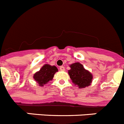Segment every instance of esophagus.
I'll return each instance as SVG.
<instances>
[{
  "mask_svg": "<svg viewBox=\"0 0 124 124\" xmlns=\"http://www.w3.org/2000/svg\"><path fill=\"white\" fill-rule=\"evenodd\" d=\"M60 70L61 71H65V68H64V66H60Z\"/></svg>",
  "mask_w": 124,
  "mask_h": 124,
  "instance_id": "obj_1",
  "label": "esophagus"
}]
</instances>
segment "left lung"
I'll list each match as a JSON object with an SVG mask.
<instances>
[{
	"label": "left lung",
	"mask_w": 124,
	"mask_h": 124,
	"mask_svg": "<svg viewBox=\"0 0 124 124\" xmlns=\"http://www.w3.org/2000/svg\"><path fill=\"white\" fill-rule=\"evenodd\" d=\"M70 67L71 70H68V74L75 85L79 88H84L90 85L93 80L92 74L85 70L81 63L79 62L72 63Z\"/></svg>",
	"instance_id": "1"
}]
</instances>
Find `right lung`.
<instances>
[{
    "label": "right lung",
    "instance_id": "1",
    "mask_svg": "<svg viewBox=\"0 0 124 124\" xmlns=\"http://www.w3.org/2000/svg\"><path fill=\"white\" fill-rule=\"evenodd\" d=\"M58 71V70L55 66L45 64L34 74L33 78L40 87H42L53 79L54 74Z\"/></svg>",
    "mask_w": 124,
    "mask_h": 124
}]
</instances>
